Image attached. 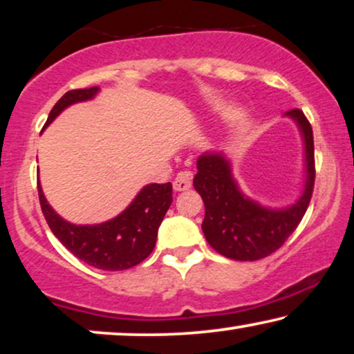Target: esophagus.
<instances>
[{"mask_svg": "<svg viewBox=\"0 0 354 354\" xmlns=\"http://www.w3.org/2000/svg\"><path fill=\"white\" fill-rule=\"evenodd\" d=\"M192 187V174L190 172H180L174 180V190L176 192H185Z\"/></svg>", "mask_w": 354, "mask_h": 354, "instance_id": "obj_1", "label": "esophagus"}]
</instances>
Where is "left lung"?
<instances>
[{"label":"left lung","mask_w":354,"mask_h":354,"mask_svg":"<svg viewBox=\"0 0 354 354\" xmlns=\"http://www.w3.org/2000/svg\"><path fill=\"white\" fill-rule=\"evenodd\" d=\"M287 114L298 122L306 145L308 178L297 205L280 211L266 209L241 195L221 153H206L198 159L193 187L205 203L201 229L207 243L225 258L258 261L272 254L297 230L308 209L316 180L313 127L303 111L292 109Z\"/></svg>","instance_id":"obj_1"}]
</instances>
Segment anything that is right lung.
<instances>
[{
	"label": "right lung",
	"instance_id": "1",
	"mask_svg": "<svg viewBox=\"0 0 354 354\" xmlns=\"http://www.w3.org/2000/svg\"><path fill=\"white\" fill-rule=\"evenodd\" d=\"M98 86L77 88L62 95L53 106L46 124L67 106L93 98ZM41 212L56 239L84 263L103 270H124L147 259L156 245L158 229L172 203V183H151L115 219L98 225H74L56 214L48 205L40 183Z\"/></svg>",
	"mask_w": 354,
	"mask_h": 354
}]
</instances>
